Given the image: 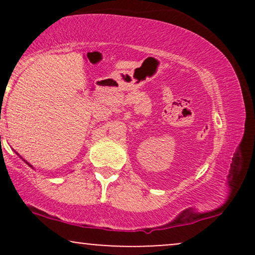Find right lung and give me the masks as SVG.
I'll return each mask as SVG.
<instances>
[{"instance_id":"obj_1","label":"right lung","mask_w":255,"mask_h":255,"mask_svg":"<svg viewBox=\"0 0 255 255\" xmlns=\"http://www.w3.org/2000/svg\"><path fill=\"white\" fill-rule=\"evenodd\" d=\"M20 158H21V157H20ZM21 159H22V158H21ZM22 160H24V162H25V163H26V164H27L28 166H31V168H33V166H32V165L30 164V163H28V162H27V160H25V159H22Z\"/></svg>"}]
</instances>
